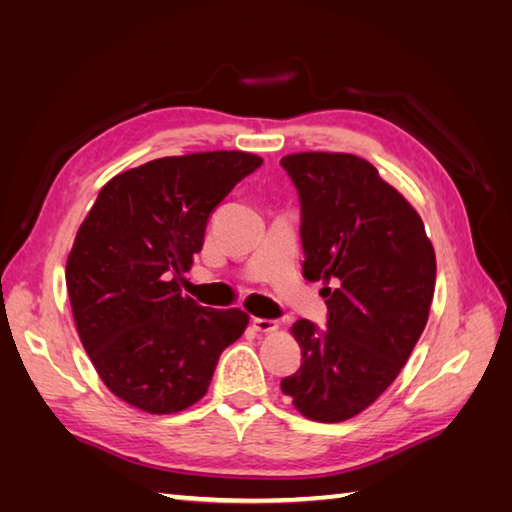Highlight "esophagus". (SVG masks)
Returning <instances> with one entry per match:
<instances>
[{"label":"esophagus","instance_id":"1","mask_svg":"<svg viewBox=\"0 0 512 512\" xmlns=\"http://www.w3.org/2000/svg\"><path fill=\"white\" fill-rule=\"evenodd\" d=\"M253 325L257 332H275L279 328V323L275 319H262V317H255Z\"/></svg>","mask_w":512,"mask_h":512}]
</instances>
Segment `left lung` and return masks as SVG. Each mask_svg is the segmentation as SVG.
Returning <instances> with one entry per match:
<instances>
[{"label":"left lung","mask_w":512,"mask_h":512,"mask_svg":"<svg viewBox=\"0 0 512 512\" xmlns=\"http://www.w3.org/2000/svg\"><path fill=\"white\" fill-rule=\"evenodd\" d=\"M301 202L303 277L323 281L328 323L290 332L301 367L281 380L303 416L343 422L394 383L427 325L436 253L416 209L352 154L281 158Z\"/></svg>","instance_id":"obj_1"}]
</instances>
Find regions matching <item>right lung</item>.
<instances>
[{
    "mask_svg": "<svg viewBox=\"0 0 512 512\" xmlns=\"http://www.w3.org/2000/svg\"><path fill=\"white\" fill-rule=\"evenodd\" d=\"M262 162L246 151L151 160L107 182L83 220L65 266L76 332L127 405L158 416L191 407L244 334V310L204 308L180 279L215 206Z\"/></svg>",
    "mask_w": 512,
    "mask_h": 512,
    "instance_id": "obj_1",
    "label": "right lung"
}]
</instances>
